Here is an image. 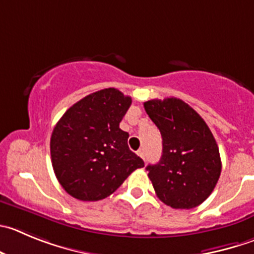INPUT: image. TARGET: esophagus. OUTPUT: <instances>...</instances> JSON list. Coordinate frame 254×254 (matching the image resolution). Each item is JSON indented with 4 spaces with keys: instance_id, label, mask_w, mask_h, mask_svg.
I'll return each instance as SVG.
<instances>
[{
    "instance_id": "obj_1",
    "label": "esophagus",
    "mask_w": 254,
    "mask_h": 254,
    "mask_svg": "<svg viewBox=\"0 0 254 254\" xmlns=\"http://www.w3.org/2000/svg\"><path fill=\"white\" fill-rule=\"evenodd\" d=\"M137 154H138V156L141 157V158H143V159H144V156H146V154H144V149L143 148L138 149V151H137Z\"/></svg>"
}]
</instances>
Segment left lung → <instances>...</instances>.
Instances as JSON below:
<instances>
[{"label": "left lung", "instance_id": "8db88e82", "mask_svg": "<svg viewBox=\"0 0 254 254\" xmlns=\"http://www.w3.org/2000/svg\"><path fill=\"white\" fill-rule=\"evenodd\" d=\"M144 110L162 136V157L148 165L157 197L176 209L204 202L216 187L222 163L218 146L203 118L180 98L151 100Z\"/></svg>", "mask_w": 254, "mask_h": 254}]
</instances>
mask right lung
<instances>
[{"label": "right lung", "instance_id": "right-lung-1", "mask_svg": "<svg viewBox=\"0 0 254 254\" xmlns=\"http://www.w3.org/2000/svg\"><path fill=\"white\" fill-rule=\"evenodd\" d=\"M132 98L116 88L86 96L64 112L51 136V161L64 190L79 201L112 194L144 162L128 148L120 122Z\"/></svg>", "mask_w": 254, "mask_h": 254}]
</instances>
